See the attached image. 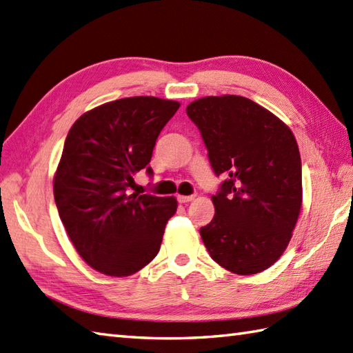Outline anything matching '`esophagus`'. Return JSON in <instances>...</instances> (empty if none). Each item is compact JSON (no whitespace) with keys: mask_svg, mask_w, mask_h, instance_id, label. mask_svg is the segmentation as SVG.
<instances>
[{"mask_svg":"<svg viewBox=\"0 0 353 353\" xmlns=\"http://www.w3.org/2000/svg\"><path fill=\"white\" fill-rule=\"evenodd\" d=\"M194 199V196H177V201L179 203H188Z\"/></svg>","mask_w":353,"mask_h":353,"instance_id":"34e87169","label":"esophagus"}]
</instances>
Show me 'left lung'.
<instances>
[{
	"instance_id": "obj_1",
	"label": "left lung",
	"mask_w": 353,
	"mask_h": 353,
	"mask_svg": "<svg viewBox=\"0 0 353 353\" xmlns=\"http://www.w3.org/2000/svg\"><path fill=\"white\" fill-rule=\"evenodd\" d=\"M215 176V215L200 228L211 258L236 274L273 265L302 206V162L294 134L272 112L238 95L205 97L186 108Z\"/></svg>"
}]
</instances>
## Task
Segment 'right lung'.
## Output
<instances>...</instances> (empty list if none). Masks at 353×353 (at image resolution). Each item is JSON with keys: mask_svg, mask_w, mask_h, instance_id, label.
Returning <instances> with one entry per match:
<instances>
[{"mask_svg": "<svg viewBox=\"0 0 353 353\" xmlns=\"http://www.w3.org/2000/svg\"><path fill=\"white\" fill-rule=\"evenodd\" d=\"M179 106L156 97H130L81 115L65 139L54 177L59 215L76 250L97 272L129 276L157 254L174 197L129 194L148 167L157 137Z\"/></svg>", "mask_w": 353, "mask_h": 353, "instance_id": "1", "label": "right lung"}]
</instances>
